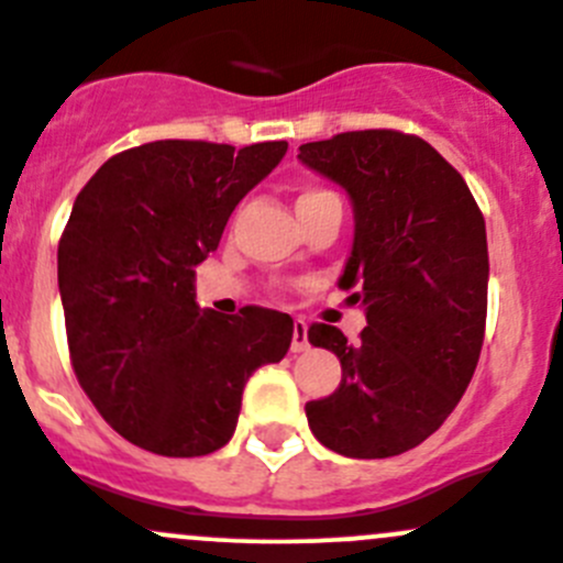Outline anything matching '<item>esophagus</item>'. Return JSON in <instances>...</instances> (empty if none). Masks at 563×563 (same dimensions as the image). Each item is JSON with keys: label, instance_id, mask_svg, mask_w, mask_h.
Returning <instances> with one entry per match:
<instances>
[{"label": "esophagus", "instance_id": "34e87169", "mask_svg": "<svg viewBox=\"0 0 563 563\" xmlns=\"http://www.w3.org/2000/svg\"><path fill=\"white\" fill-rule=\"evenodd\" d=\"M310 343H308V327H305V321H294V338H291V351L294 354H302V351H308Z\"/></svg>", "mask_w": 563, "mask_h": 563}]
</instances>
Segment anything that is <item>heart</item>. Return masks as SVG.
Wrapping results in <instances>:
<instances>
[{"mask_svg": "<svg viewBox=\"0 0 563 563\" xmlns=\"http://www.w3.org/2000/svg\"><path fill=\"white\" fill-rule=\"evenodd\" d=\"M321 196H329V190H321V187H305V190H299L297 196V207H302V203L308 201H316V198Z\"/></svg>", "mask_w": 563, "mask_h": 563, "instance_id": "b5f03b06", "label": "heart"}]
</instances>
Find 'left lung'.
<instances>
[{"instance_id":"left-lung-1","label":"left lung","mask_w":563,"mask_h":563,"mask_svg":"<svg viewBox=\"0 0 563 563\" xmlns=\"http://www.w3.org/2000/svg\"><path fill=\"white\" fill-rule=\"evenodd\" d=\"M299 161L354 201L340 286L367 313L356 343L329 323L308 329L343 367L340 387L305 406L310 430L345 457L400 455L444 424L479 362L485 218L463 176L419 135L351 130L302 144Z\"/></svg>"}]
</instances>
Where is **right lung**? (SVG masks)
<instances>
[{"mask_svg":"<svg viewBox=\"0 0 563 563\" xmlns=\"http://www.w3.org/2000/svg\"><path fill=\"white\" fill-rule=\"evenodd\" d=\"M286 150L152 141L108 157L78 192L56 253L70 365L130 444L166 457L220 450L247 378L286 356L291 316L207 313L192 288L236 203Z\"/></svg>","mask_w":563,"mask_h":563,"instance_id":"obj_1","label":"right lung"}]
</instances>
